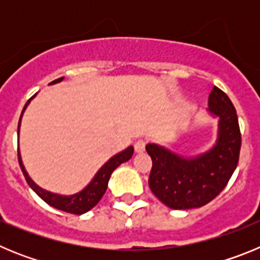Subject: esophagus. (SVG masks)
<instances>
[{"mask_svg": "<svg viewBox=\"0 0 260 260\" xmlns=\"http://www.w3.org/2000/svg\"><path fill=\"white\" fill-rule=\"evenodd\" d=\"M134 148H135V152H138V153L143 152V151L146 150V142H144L143 139H139V141L135 142Z\"/></svg>", "mask_w": 260, "mask_h": 260, "instance_id": "34e87169", "label": "esophagus"}]
</instances>
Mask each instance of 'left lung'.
Returning <instances> with one entry per match:
<instances>
[{
  "label": "left lung",
  "instance_id": "obj_1",
  "mask_svg": "<svg viewBox=\"0 0 260 260\" xmlns=\"http://www.w3.org/2000/svg\"><path fill=\"white\" fill-rule=\"evenodd\" d=\"M208 112L219 118L215 146L197 157H183L158 144L146 146L152 158L148 185L156 198L173 210L199 208L224 190L240 158L241 132L236 108L217 87L208 98Z\"/></svg>",
  "mask_w": 260,
  "mask_h": 260
}]
</instances>
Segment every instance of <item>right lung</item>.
Here are the masks:
<instances>
[{"label": "right lung", "instance_id": "1", "mask_svg": "<svg viewBox=\"0 0 260 260\" xmlns=\"http://www.w3.org/2000/svg\"><path fill=\"white\" fill-rule=\"evenodd\" d=\"M62 79H63V78H58V79L50 82V84L58 83ZM32 98H34V96H32ZM31 99H29V100H31ZM29 100L26 103L24 108H23V112H24V109H26L27 105H28ZM22 114H20V118H22ZM19 125H18V133H19ZM133 153H134V147L130 146L127 147L126 150H123L122 152L117 153L113 157H110L109 160L99 169V172L95 174L92 181H91L82 191L77 192V194L74 195H58L39 187V186L29 178L28 173H27L24 167H23L19 150H18V160H19L20 169H22L23 174H24V178H26L29 187H31V189L45 202V203H48L49 206H52V207L57 208V210L65 211V212L69 213H74V215H82V213H86L87 211H89L91 208L95 207L96 204L100 202V199L103 198V195L107 191L108 181H109L110 178V174L113 173L114 169H116L117 167H119L122 162H126L127 160H130Z\"/></svg>", "mask_w": 260, "mask_h": 260}]
</instances>
